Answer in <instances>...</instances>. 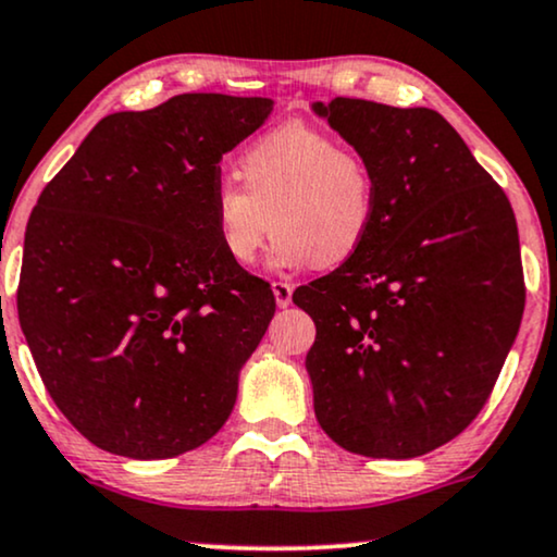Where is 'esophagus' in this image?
Masks as SVG:
<instances>
[{"label": "esophagus", "instance_id": "1", "mask_svg": "<svg viewBox=\"0 0 557 557\" xmlns=\"http://www.w3.org/2000/svg\"><path fill=\"white\" fill-rule=\"evenodd\" d=\"M272 293H274V300H277L280 308L290 306V300H293V285L290 283H283V280H274Z\"/></svg>", "mask_w": 557, "mask_h": 557}]
</instances>
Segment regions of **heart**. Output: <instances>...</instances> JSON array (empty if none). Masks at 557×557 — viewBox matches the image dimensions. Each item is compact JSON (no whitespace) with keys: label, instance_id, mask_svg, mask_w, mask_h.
Listing matches in <instances>:
<instances>
[{"label":"heart","instance_id":"1","mask_svg":"<svg viewBox=\"0 0 557 557\" xmlns=\"http://www.w3.org/2000/svg\"><path fill=\"white\" fill-rule=\"evenodd\" d=\"M236 182L210 200L218 244L234 264H255L267 231L277 264L334 270L360 255L377 215L370 161L329 131L290 121L262 133L238 157Z\"/></svg>","mask_w":557,"mask_h":557}]
</instances>
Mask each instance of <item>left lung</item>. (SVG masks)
Masks as SVG:
<instances>
[{
    "mask_svg": "<svg viewBox=\"0 0 557 557\" xmlns=\"http://www.w3.org/2000/svg\"><path fill=\"white\" fill-rule=\"evenodd\" d=\"M313 110L377 185L360 255L293 293L315 323V419L355 455H426L481 413L522 323L517 218L440 112L355 97Z\"/></svg>",
    "mask_w": 557,
    "mask_h": 557,
    "instance_id": "1",
    "label": "left lung"
}]
</instances>
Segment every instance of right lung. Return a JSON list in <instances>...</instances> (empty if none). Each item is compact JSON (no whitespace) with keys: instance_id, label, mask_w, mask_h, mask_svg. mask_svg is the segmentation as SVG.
<instances>
[{"instance_id":"right-lung-1","label":"right lung","mask_w":557,"mask_h":557,"mask_svg":"<svg viewBox=\"0 0 557 557\" xmlns=\"http://www.w3.org/2000/svg\"><path fill=\"white\" fill-rule=\"evenodd\" d=\"M267 97L177 95L91 128L25 231L20 326L48 396L91 445L164 460L206 445L274 315L223 255L210 200Z\"/></svg>"}]
</instances>
